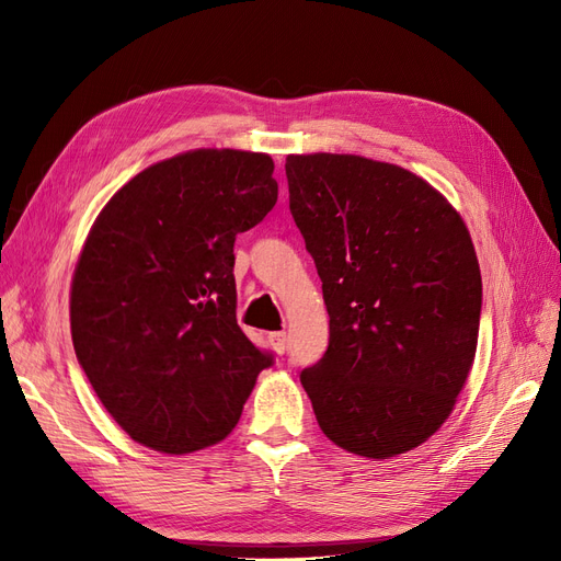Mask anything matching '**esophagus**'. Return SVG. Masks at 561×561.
<instances>
[{"instance_id":"esophagus-1","label":"esophagus","mask_w":561,"mask_h":561,"mask_svg":"<svg viewBox=\"0 0 561 561\" xmlns=\"http://www.w3.org/2000/svg\"><path fill=\"white\" fill-rule=\"evenodd\" d=\"M268 344L274 346V351H276L278 355H283V353L287 351V334H285V332H271V334H268Z\"/></svg>"}]
</instances>
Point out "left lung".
<instances>
[{"instance_id":"1","label":"left lung","mask_w":561,"mask_h":561,"mask_svg":"<svg viewBox=\"0 0 561 561\" xmlns=\"http://www.w3.org/2000/svg\"><path fill=\"white\" fill-rule=\"evenodd\" d=\"M290 213L322 280L330 344L301 371L320 431L365 458L419 447L474 360L482 276L449 201L400 165L290 154Z\"/></svg>"}]
</instances>
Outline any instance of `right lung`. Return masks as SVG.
<instances>
[{"label":"right lung","instance_id":"obj_1","mask_svg":"<svg viewBox=\"0 0 561 561\" xmlns=\"http://www.w3.org/2000/svg\"><path fill=\"white\" fill-rule=\"evenodd\" d=\"M276 201L268 154L194 149L145 168L98 215L72 278V344L135 443L190 454L239 423L274 355L236 322L233 241Z\"/></svg>","mask_w":561,"mask_h":561}]
</instances>
